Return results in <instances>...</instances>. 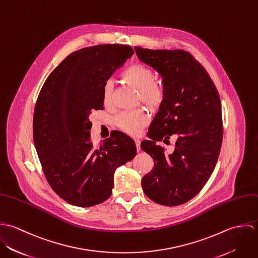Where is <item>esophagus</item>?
I'll return each instance as SVG.
<instances>
[{"mask_svg":"<svg viewBox=\"0 0 258 258\" xmlns=\"http://www.w3.org/2000/svg\"><path fill=\"white\" fill-rule=\"evenodd\" d=\"M135 143H136V146H137V151L139 152V151H140V149H141V148H140L141 141H140V140H138V139H136V140H135Z\"/></svg>","mask_w":258,"mask_h":258,"instance_id":"esophagus-1","label":"esophagus"}]
</instances>
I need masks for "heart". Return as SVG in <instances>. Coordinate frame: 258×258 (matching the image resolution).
<instances>
[{"label":"heart","mask_w":258,"mask_h":258,"mask_svg":"<svg viewBox=\"0 0 258 258\" xmlns=\"http://www.w3.org/2000/svg\"><path fill=\"white\" fill-rule=\"evenodd\" d=\"M122 78L138 88V99L150 108H158L162 105L166 98V86L159 80L154 78V74L150 68L142 63H133L123 73ZM111 98L110 82H106L103 87V100L108 103ZM116 125L124 132L130 135H138L144 126L149 122L147 112L143 109L121 112L115 119Z\"/></svg>","instance_id":"b5f03b06"}]
</instances>
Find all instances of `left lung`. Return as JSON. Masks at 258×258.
<instances>
[{
    "mask_svg": "<svg viewBox=\"0 0 258 258\" xmlns=\"http://www.w3.org/2000/svg\"><path fill=\"white\" fill-rule=\"evenodd\" d=\"M139 59L163 76L166 98L141 143L154 160L142 178L145 195L168 207L180 206L196 197L212 176L221 152L223 126L221 99L204 67L183 49H148L135 46ZM178 138L175 150L166 155L157 141Z\"/></svg>",
    "mask_w": 258,
    "mask_h": 258,
    "instance_id": "obj_1",
    "label": "left lung"
}]
</instances>
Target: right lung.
Returning a JSON list of instances; mask_svg holds the SVG:
<instances>
[{
  "label": "right lung",
  "instance_id": "add662e5",
  "mask_svg": "<svg viewBox=\"0 0 258 258\" xmlns=\"http://www.w3.org/2000/svg\"><path fill=\"white\" fill-rule=\"evenodd\" d=\"M129 45L99 44L68 55L44 81L34 112L37 156L47 183L66 202L89 208L112 194L114 171L136 155L121 131L94 146L89 113L103 110V87L132 56Z\"/></svg>",
  "mask_w": 258,
  "mask_h": 258
}]
</instances>
